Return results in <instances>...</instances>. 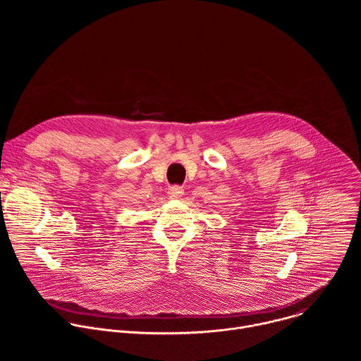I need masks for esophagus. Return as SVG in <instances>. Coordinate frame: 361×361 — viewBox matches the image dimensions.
I'll return each instance as SVG.
<instances>
[{
	"label": "esophagus",
	"instance_id": "obj_1",
	"mask_svg": "<svg viewBox=\"0 0 361 361\" xmlns=\"http://www.w3.org/2000/svg\"><path fill=\"white\" fill-rule=\"evenodd\" d=\"M183 194H184V190L180 185H173V187L169 188V197L170 198H181Z\"/></svg>",
	"mask_w": 361,
	"mask_h": 361
}]
</instances>
